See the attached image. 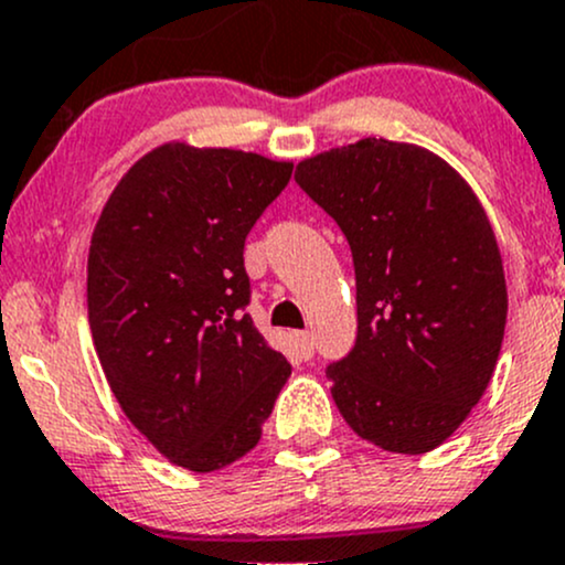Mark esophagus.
I'll list each match as a JSON object with an SVG mask.
<instances>
[{"instance_id":"34e87169","label":"esophagus","mask_w":565,"mask_h":565,"mask_svg":"<svg viewBox=\"0 0 565 565\" xmlns=\"http://www.w3.org/2000/svg\"><path fill=\"white\" fill-rule=\"evenodd\" d=\"M295 349L300 353V359H311L313 356V338L308 332H295Z\"/></svg>"}]
</instances>
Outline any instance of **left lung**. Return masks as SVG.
<instances>
[{
	"label": "left lung",
	"mask_w": 565,
	"mask_h": 565,
	"mask_svg": "<svg viewBox=\"0 0 565 565\" xmlns=\"http://www.w3.org/2000/svg\"><path fill=\"white\" fill-rule=\"evenodd\" d=\"M338 222L356 273V343L327 367L332 399L367 443L429 454L491 383L507 284L486 209L443 158L362 139L297 163Z\"/></svg>",
	"instance_id": "left-lung-1"
}]
</instances>
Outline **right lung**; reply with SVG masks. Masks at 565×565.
Listing matches in <instances>:
<instances>
[{
	"label": "right lung",
	"mask_w": 565,
	"mask_h": 565,
	"mask_svg": "<svg viewBox=\"0 0 565 565\" xmlns=\"http://www.w3.org/2000/svg\"><path fill=\"white\" fill-rule=\"evenodd\" d=\"M292 163L163 145L111 190L88 254V321L128 420L177 467L246 456L289 362L246 313V235Z\"/></svg>",
	"instance_id": "right-lung-1"
}]
</instances>
